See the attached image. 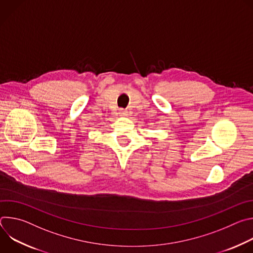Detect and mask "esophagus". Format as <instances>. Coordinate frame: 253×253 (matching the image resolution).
<instances>
[{
  "instance_id": "obj_1",
  "label": "esophagus",
  "mask_w": 253,
  "mask_h": 253,
  "mask_svg": "<svg viewBox=\"0 0 253 253\" xmlns=\"http://www.w3.org/2000/svg\"><path fill=\"white\" fill-rule=\"evenodd\" d=\"M119 114H120V116L126 117V116L128 115V112H127L126 110H120V111H119Z\"/></svg>"
}]
</instances>
